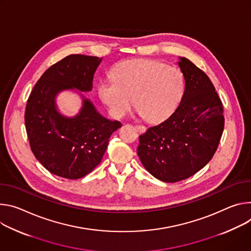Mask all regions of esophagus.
<instances>
[{
    "label": "esophagus",
    "mask_w": 251,
    "mask_h": 251,
    "mask_svg": "<svg viewBox=\"0 0 251 251\" xmlns=\"http://www.w3.org/2000/svg\"><path fill=\"white\" fill-rule=\"evenodd\" d=\"M134 127L136 128L137 131H140V132H143V131H145V129H146V127H145L144 126H142V125H135Z\"/></svg>",
    "instance_id": "obj_1"
}]
</instances>
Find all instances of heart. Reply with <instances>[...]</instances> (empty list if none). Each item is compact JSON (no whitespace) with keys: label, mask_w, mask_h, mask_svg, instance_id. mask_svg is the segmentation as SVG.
I'll use <instances>...</instances> for the list:
<instances>
[{"label":"heart","mask_w":251,"mask_h":251,"mask_svg":"<svg viewBox=\"0 0 251 251\" xmlns=\"http://www.w3.org/2000/svg\"><path fill=\"white\" fill-rule=\"evenodd\" d=\"M110 77L100 83L99 96L117 119L129 113L134 100L147 123H160L176 109L185 90L178 68L148 59L123 61L111 70Z\"/></svg>","instance_id":"heart-1"}]
</instances>
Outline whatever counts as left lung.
Here are the masks:
<instances>
[{
    "instance_id": "left-lung-1",
    "label": "left lung",
    "mask_w": 251,
    "mask_h": 251,
    "mask_svg": "<svg viewBox=\"0 0 251 251\" xmlns=\"http://www.w3.org/2000/svg\"><path fill=\"white\" fill-rule=\"evenodd\" d=\"M185 90L175 113L140 135L137 154L164 182L190 177L215 153L225 128L222 102L209 77L186 58L178 62Z\"/></svg>"
}]
</instances>
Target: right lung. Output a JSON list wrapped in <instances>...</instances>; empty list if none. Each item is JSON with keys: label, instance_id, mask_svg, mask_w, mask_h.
Segmentation results:
<instances>
[{"label": "right lung", "instance_id": "add662e5", "mask_svg": "<svg viewBox=\"0 0 251 251\" xmlns=\"http://www.w3.org/2000/svg\"><path fill=\"white\" fill-rule=\"evenodd\" d=\"M100 61L85 54L68 55L43 74L27 99L25 126L31 150L44 168L58 176L77 179L93 172L111 133L122 126L101 117L87 99L75 118L63 117L55 107L61 91H92Z\"/></svg>", "mask_w": 251, "mask_h": 251}]
</instances>
